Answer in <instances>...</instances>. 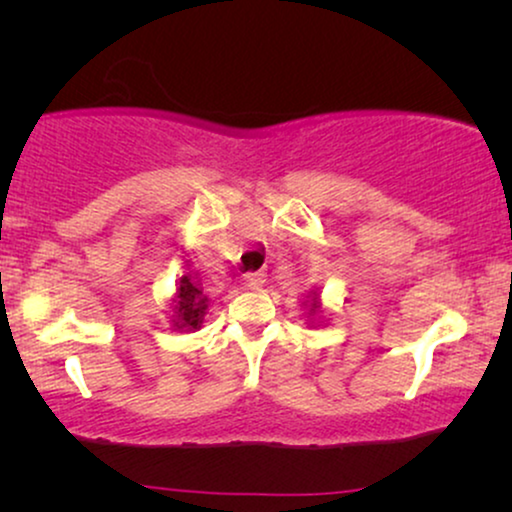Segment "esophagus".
<instances>
[{
    "mask_svg": "<svg viewBox=\"0 0 512 512\" xmlns=\"http://www.w3.org/2000/svg\"><path fill=\"white\" fill-rule=\"evenodd\" d=\"M263 277H265L263 272H247V275H244V284L254 289V286H261L263 284Z\"/></svg>",
    "mask_w": 512,
    "mask_h": 512,
    "instance_id": "esophagus-1",
    "label": "esophagus"
}]
</instances>
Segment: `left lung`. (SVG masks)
<instances>
[{
  "label": "left lung",
  "instance_id": "8db88e82",
  "mask_svg": "<svg viewBox=\"0 0 512 512\" xmlns=\"http://www.w3.org/2000/svg\"><path fill=\"white\" fill-rule=\"evenodd\" d=\"M317 310H319V300H317V296H314L312 305H310V312H317Z\"/></svg>",
  "mask_w": 512,
  "mask_h": 512
}]
</instances>
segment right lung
I'll use <instances>...</instances> for the list:
<instances>
[{"label":"right lung","mask_w":512,"mask_h":512,"mask_svg":"<svg viewBox=\"0 0 512 512\" xmlns=\"http://www.w3.org/2000/svg\"><path fill=\"white\" fill-rule=\"evenodd\" d=\"M207 312V296L202 293V277L198 270L188 268L179 279L177 296H174V326L177 328H200L202 317Z\"/></svg>","instance_id":"1"}]
</instances>
